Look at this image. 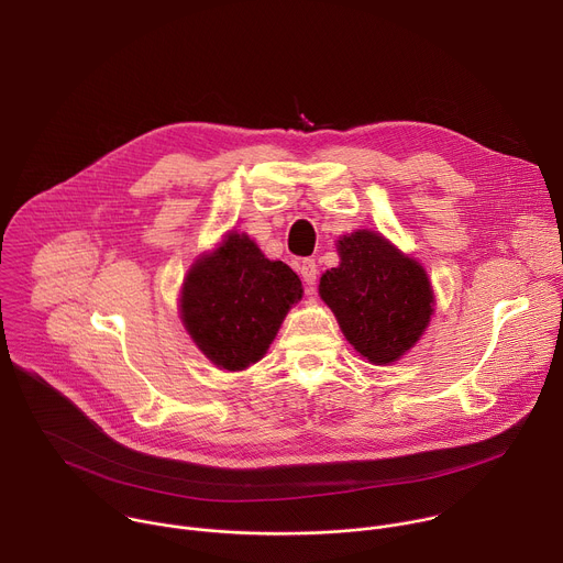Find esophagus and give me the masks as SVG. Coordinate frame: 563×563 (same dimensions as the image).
Segmentation results:
<instances>
[{"label": "esophagus", "mask_w": 563, "mask_h": 563, "mask_svg": "<svg viewBox=\"0 0 563 563\" xmlns=\"http://www.w3.org/2000/svg\"><path fill=\"white\" fill-rule=\"evenodd\" d=\"M298 274H300V278H302L307 291H311L313 285H316V278H318V265H316L313 261L305 258V261L298 263Z\"/></svg>", "instance_id": "obj_1"}]
</instances>
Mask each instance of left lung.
Returning a JSON list of instances; mask_svg holds the SVG:
<instances>
[{
  "instance_id": "8db88e82",
  "label": "left lung",
  "mask_w": 563,
  "mask_h": 563,
  "mask_svg": "<svg viewBox=\"0 0 563 563\" xmlns=\"http://www.w3.org/2000/svg\"><path fill=\"white\" fill-rule=\"evenodd\" d=\"M336 250L341 263L320 276V298L363 358L374 365L398 361L421 339L434 311L426 269L367 229L343 235Z\"/></svg>"
}]
</instances>
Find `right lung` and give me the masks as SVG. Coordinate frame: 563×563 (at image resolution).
Returning <instances> with one entry per match:
<instances>
[{
	"label": "right lung",
	"mask_w": 563,
	"mask_h": 563,
	"mask_svg": "<svg viewBox=\"0 0 563 563\" xmlns=\"http://www.w3.org/2000/svg\"><path fill=\"white\" fill-rule=\"evenodd\" d=\"M300 298V278L285 263L265 258L250 235L231 231L191 265L180 318L216 367L238 372L267 354L289 307Z\"/></svg>",
	"instance_id": "right-lung-1"
}]
</instances>
